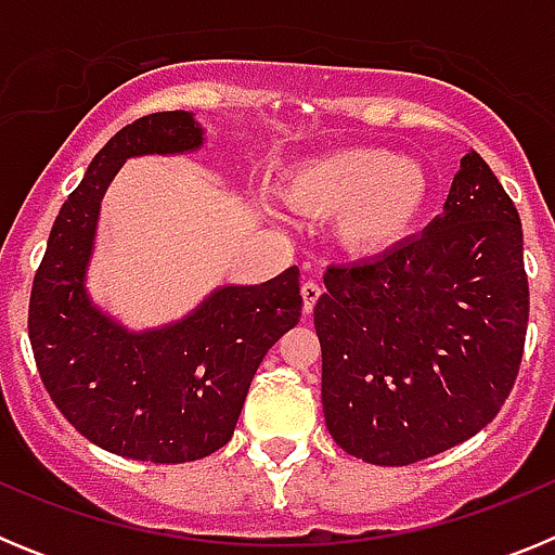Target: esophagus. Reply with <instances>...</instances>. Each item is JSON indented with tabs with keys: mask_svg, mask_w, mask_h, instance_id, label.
<instances>
[{
	"mask_svg": "<svg viewBox=\"0 0 555 555\" xmlns=\"http://www.w3.org/2000/svg\"><path fill=\"white\" fill-rule=\"evenodd\" d=\"M300 294H302V308H306V313H311L313 306H317V300L322 297V286L317 281H306L300 286Z\"/></svg>",
	"mask_w": 555,
	"mask_h": 555,
	"instance_id": "esophagus-1",
	"label": "esophagus"
}]
</instances>
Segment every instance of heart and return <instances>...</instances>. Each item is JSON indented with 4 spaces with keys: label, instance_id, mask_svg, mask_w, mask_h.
Returning a JSON list of instances; mask_svg holds the SVG:
<instances>
[{
    "label": "heart",
    "instance_id": "obj_1",
    "mask_svg": "<svg viewBox=\"0 0 555 555\" xmlns=\"http://www.w3.org/2000/svg\"><path fill=\"white\" fill-rule=\"evenodd\" d=\"M288 203L336 217L338 244L352 255H386L416 233L434 197V178L416 158L380 146H345L294 166Z\"/></svg>",
    "mask_w": 555,
    "mask_h": 555
}]
</instances>
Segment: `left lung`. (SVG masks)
<instances>
[{"label": "left lung", "instance_id": "8db88e82", "mask_svg": "<svg viewBox=\"0 0 555 555\" xmlns=\"http://www.w3.org/2000/svg\"><path fill=\"white\" fill-rule=\"evenodd\" d=\"M325 288L322 411L345 453L405 467L498 416L526 347L528 278L519 214L478 152L420 238L331 267Z\"/></svg>", "mask_w": 555, "mask_h": 555}]
</instances>
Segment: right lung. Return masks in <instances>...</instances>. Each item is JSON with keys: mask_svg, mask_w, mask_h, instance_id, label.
Wrapping results in <instances>:
<instances>
[{"mask_svg": "<svg viewBox=\"0 0 555 555\" xmlns=\"http://www.w3.org/2000/svg\"><path fill=\"white\" fill-rule=\"evenodd\" d=\"M194 113L121 127L57 214L29 294V345L52 403L88 442L150 464L224 448L269 347L300 322V269L258 286H219L183 320L127 331L88 297L100 205L127 158L197 152Z\"/></svg>", "mask_w": 555, "mask_h": 555, "instance_id": "1", "label": "right lung"}]
</instances>
